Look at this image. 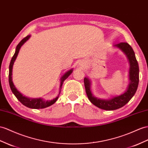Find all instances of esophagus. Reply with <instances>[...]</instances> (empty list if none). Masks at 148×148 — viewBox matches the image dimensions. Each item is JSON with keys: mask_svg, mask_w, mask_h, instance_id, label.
<instances>
[{"mask_svg": "<svg viewBox=\"0 0 148 148\" xmlns=\"http://www.w3.org/2000/svg\"><path fill=\"white\" fill-rule=\"evenodd\" d=\"M80 66H81V67H84V66H85V64H83V63L80 64Z\"/></svg>", "mask_w": 148, "mask_h": 148, "instance_id": "34e87169", "label": "esophagus"}]
</instances>
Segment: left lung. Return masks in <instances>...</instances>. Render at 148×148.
Here are the masks:
<instances>
[{
	"mask_svg": "<svg viewBox=\"0 0 148 148\" xmlns=\"http://www.w3.org/2000/svg\"><path fill=\"white\" fill-rule=\"evenodd\" d=\"M113 47L124 52L130 63L129 69V84L125 91L120 95L109 97L108 99H101L94 96L91 92V81L88 77L84 79L86 94L90 103L97 108L107 111H113L119 109L126 105L134 96L139 84V66L136 60L134 52L130 44L126 42H121L114 45Z\"/></svg>",
	"mask_w": 148,
	"mask_h": 148,
	"instance_id": "8db88e82",
	"label": "left lung"
}]
</instances>
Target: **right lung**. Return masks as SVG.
I'll list each match as a JSON object with an SVG mask.
<instances>
[{
    "label": "right lung",
    "instance_id": "right-lung-1",
    "mask_svg": "<svg viewBox=\"0 0 148 148\" xmlns=\"http://www.w3.org/2000/svg\"><path fill=\"white\" fill-rule=\"evenodd\" d=\"M30 37H31V35H29L27 37H25L17 45L16 49V52H15L12 58L10 60V65H9V85H10V88L11 89V90H12V92H13L15 96H16L17 97V99L22 104L24 105L25 106L29 108H31V109H43V108H47L49 106H51V105L54 104L56 102V101L58 100V97L59 96V94L60 93V90H61V89H62V86L63 84V82L69 76L70 74L73 73V69H69V71H67L66 73H65L63 74L61 78H60V88H59L60 90H59V94L58 96L54 98L53 99L45 101L41 97L30 98V97H27L24 96L23 94L18 91L17 89L16 88V86H15L14 84L13 81H12V68H13L14 63L17 58V57L18 54V52H19V51H20L21 47L22 46V45H23V44L25 42H27L29 39Z\"/></svg>",
    "mask_w": 148,
    "mask_h": 148
}]
</instances>
